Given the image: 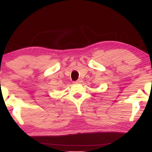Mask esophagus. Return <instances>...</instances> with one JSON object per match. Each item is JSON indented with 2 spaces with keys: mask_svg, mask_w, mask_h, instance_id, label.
I'll list each match as a JSON object with an SVG mask.
<instances>
[{
  "mask_svg": "<svg viewBox=\"0 0 152 152\" xmlns=\"http://www.w3.org/2000/svg\"><path fill=\"white\" fill-rule=\"evenodd\" d=\"M82 81H82L81 79H79L78 80L74 81L73 83H82Z\"/></svg>",
  "mask_w": 152,
  "mask_h": 152,
  "instance_id": "esophagus-1",
  "label": "esophagus"
}]
</instances>
